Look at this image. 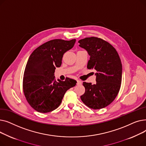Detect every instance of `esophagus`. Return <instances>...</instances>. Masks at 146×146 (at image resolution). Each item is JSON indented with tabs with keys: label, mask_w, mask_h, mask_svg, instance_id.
Segmentation results:
<instances>
[{
	"label": "esophagus",
	"mask_w": 146,
	"mask_h": 146,
	"mask_svg": "<svg viewBox=\"0 0 146 146\" xmlns=\"http://www.w3.org/2000/svg\"><path fill=\"white\" fill-rule=\"evenodd\" d=\"M82 84V81L80 80H77V85H81Z\"/></svg>",
	"instance_id": "obj_1"
}]
</instances>
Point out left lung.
I'll use <instances>...</instances> for the list:
<instances>
[{"label":"left lung","mask_w":146,"mask_h":146,"mask_svg":"<svg viewBox=\"0 0 146 146\" xmlns=\"http://www.w3.org/2000/svg\"><path fill=\"white\" fill-rule=\"evenodd\" d=\"M79 43L90 56L87 68L97 72L95 84L83 83L85 92L80 96L81 100L91 109L104 108L113 101L121 88L122 64L119 56L111 44L100 38H85Z\"/></svg>","instance_id":"obj_1"}]
</instances>
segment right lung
Listing matches in <instances>:
<instances>
[{"mask_svg": "<svg viewBox=\"0 0 146 146\" xmlns=\"http://www.w3.org/2000/svg\"><path fill=\"white\" fill-rule=\"evenodd\" d=\"M73 39L50 40L36 48L29 56L23 78V91L30 106L35 111L50 112L61 104L66 92L76 85L67 78L57 82L54 72L61 66L64 54L73 48Z\"/></svg>", "mask_w": 146, "mask_h": 146, "instance_id": "add662e5", "label": "right lung"}]
</instances>
